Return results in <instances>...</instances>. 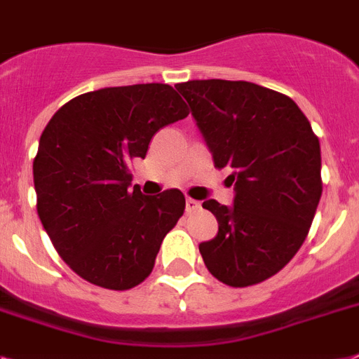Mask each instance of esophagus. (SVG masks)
<instances>
[{
    "label": "esophagus",
    "instance_id": "34e87169",
    "mask_svg": "<svg viewBox=\"0 0 359 359\" xmlns=\"http://www.w3.org/2000/svg\"><path fill=\"white\" fill-rule=\"evenodd\" d=\"M185 209H187V212H194V211H198V209H200V203H198L196 200H192V198H187Z\"/></svg>",
    "mask_w": 359,
    "mask_h": 359
}]
</instances>
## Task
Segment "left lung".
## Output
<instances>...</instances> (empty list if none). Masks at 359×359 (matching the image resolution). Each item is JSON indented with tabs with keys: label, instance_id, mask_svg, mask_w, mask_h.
<instances>
[{
	"label": "left lung",
	"instance_id": "1",
	"mask_svg": "<svg viewBox=\"0 0 359 359\" xmlns=\"http://www.w3.org/2000/svg\"><path fill=\"white\" fill-rule=\"evenodd\" d=\"M176 90L191 106L215 167L231 170L233 207L203 209L218 235L201 242L207 269L233 288L262 283L303 245L321 200V147L290 97L245 80H189Z\"/></svg>",
	"mask_w": 359,
	"mask_h": 359
}]
</instances>
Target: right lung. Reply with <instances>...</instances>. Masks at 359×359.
<instances>
[{"label":"right lung","instance_id":"right-lung-1","mask_svg":"<svg viewBox=\"0 0 359 359\" xmlns=\"http://www.w3.org/2000/svg\"><path fill=\"white\" fill-rule=\"evenodd\" d=\"M189 115L168 84L102 88L62 106L32 163L41 226L88 283L130 290L147 279L161 242L185 211L182 191L144 196L130 163L159 128Z\"/></svg>","mask_w":359,"mask_h":359}]
</instances>
